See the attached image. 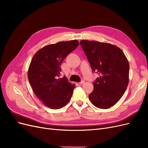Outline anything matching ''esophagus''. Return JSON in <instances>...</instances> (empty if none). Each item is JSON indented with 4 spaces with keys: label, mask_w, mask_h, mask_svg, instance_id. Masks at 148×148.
<instances>
[{
    "label": "esophagus",
    "mask_w": 148,
    "mask_h": 148,
    "mask_svg": "<svg viewBox=\"0 0 148 148\" xmlns=\"http://www.w3.org/2000/svg\"><path fill=\"white\" fill-rule=\"evenodd\" d=\"M85 83V81H84V80H82V81L81 82H79V84H84Z\"/></svg>",
    "instance_id": "1"
}]
</instances>
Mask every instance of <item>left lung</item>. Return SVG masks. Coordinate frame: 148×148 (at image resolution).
Instances as JSON below:
<instances>
[{"label": "left lung", "mask_w": 148, "mask_h": 148, "mask_svg": "<svg viewBox=\"0 0 148 148\" xmlns=\"http://www.w3.org/2000/svg\"><path fill=\"white\" fill-rule=\"evenodd\" d=\"M79 44L92 70L100 75L93 82L94 89L89 99L97 108L109 109L126 91L129 82L128 61L123 51L112 44L88 40H82Z\"/></svg>", "instance_id": "8db88e82"}]
</instances>
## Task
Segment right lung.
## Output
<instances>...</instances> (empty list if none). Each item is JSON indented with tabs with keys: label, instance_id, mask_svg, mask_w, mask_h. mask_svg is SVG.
<instances>
[{
	"label": "right lung",
	"instance_id": "obj_1",
	"mask_svg": "<svg viewBox=\"0 0 148 148\" xmlns=\"http://www.w3.org/2000/svg\"><path fill=\"white\" fill-rule=\"evenodd\" d=\"M79 45L77 40L49 44L34 55L28 78L34 93L44 106L59 109L69 102L75 85L65 77L59 78L60 66L65 58Z\"/></svg>",
	"mask_w": 148,
	"mask_h": 148
}]
</instances>
